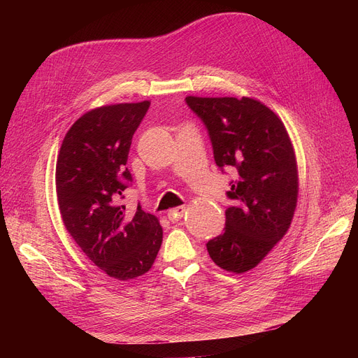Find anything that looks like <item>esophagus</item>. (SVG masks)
<instances>
[{"label":"esophagus","instance_id":"obj_1","mask_svg":"<svg viewBox=\"0 0 358 358\" xmlns=\"http://www.w3.org/2000/svg\"><path fill=\"white\" fill-rule=\"evenodd\" d=\"M184 210H185V208L184 206H178V208H174V209H171L168 212V219H169V222H178L181 217H182V215H184Z\"/></svg>","mask_w":358,"mask_h":358}]
</instances>
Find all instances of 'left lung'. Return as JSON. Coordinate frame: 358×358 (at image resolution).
I'll return each instance as SVG.
<instances>
[{
    "label": "left lung",
    "instance_id": "1",
    "mask_svg": "<svg viewBox=\"0 0 358 358\" xmlns=\"http://www.w3.org/2000/svg\"><path fill=\"white\" fill-rule=\"evenodd\" d=\"M203 122L222 173L231 171L232 206L223 234L206 243L220 268H254L287 232L297 203V166L287 130L267 106L242 97H185Z\"/></svg>",
    "mask_w": 358,
    "mask_h": 358
}]
</instances>
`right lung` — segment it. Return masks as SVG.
I'll return each instance as SVG.
<instances>
[{
    "label": "right lung",
    "mask_w": 358,
    "mask_h": 358,
    "mask_svg": "<svg viewBox=\"0 0 358 358\" xmlns=\"http://www.w3.org/2000/svg\"><path fill=\"white\" fill-rule=\"evenodd\" d=\"M149 101L104 106L75 122L56 162V194L66 231L110 277L135 278L152 267L162 243L158 219L141 206L127 213L123 192L136 129Z\"/></svg>",
    "instance_id": "1"
}]
</instances>
